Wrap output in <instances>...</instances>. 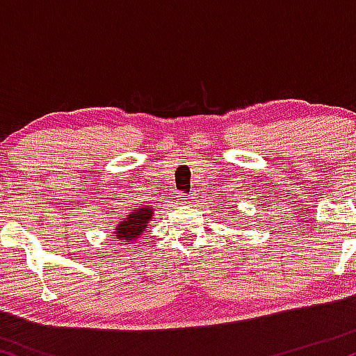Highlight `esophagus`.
<instances>
[{
    "label": "esophagus",
    "mask_w": 356,
    "mask_h": 356,
    "mask_svg": "<svg viewBox=\"0 0 356 356\" xmlns=\"http://www.w3.org/2000/svg\"><path fill=\"white\" fill-rule=\"evenodd\" d=\"M189 195H187V194H181V195H179V201H181V202H187V201H189Z\"/></svg>",
    "instance_id": "obj_1"
}]
</instances>
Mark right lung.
<instances>
[{
    "instance_id": "1",
    "label": "right lung",
    "mask_w": 356,
    "mask_h": 356,
    "mask_svg": "<svg viewBox=\"0 0 356 356\" xmlns=\"http://www.w3.org/2000/svg\"><path fill=\"white\" fill-rule=\"evenodd\" d=\"M152 212L154 211L147 206L132 207V212H130L127 220H120V224H118L115 231L118 239L124 241V243L132 244V241L140 238L147 220H150V218H152Z\"/></svg>"
}]
</instances>
